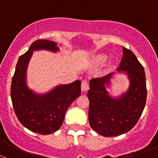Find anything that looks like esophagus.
Returning <instances> with one entry per match:
<instances>
[{
	"label": "esophagus",
	"instance_id": "obj_1",
	"mask_svg": "<svg viewBox=\"0 0 158 158\" xmlns=\"http://www.w3.org/2000/svg\"><path fill=\"white\" fill-rule=\"evenodd\" d=\"M81 89H82V92H86L89 90V83L86 80H83L82 82V85H81Z\"/></svg>",
	"mask_w": 158,
	"mask_h": 158
}]
</instances>
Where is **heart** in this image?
<instances>
[{"mask_svg": "<svg viewBox=\"0 0 158 158\" xmlns=\"http://www.w3.org/2000/svg\"><path fill=\"white\" fill-rule=\"evenodd\" d=\"M107 59H108V56L106 55V54H104V53L98 54V55L95 56L93 58V60H92V66L94 68L98 67V66L102 65L103 63L107 60Z\"/></svg>", "mask_w": 158, "mask_h": 158, "instance_id": "obj_1", "label": "heart"}]
</instances>
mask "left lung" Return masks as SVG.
I'll return each mask as SVG.
<instances>
[{"label":"left lung","instance_id":"obj_1","mask_svg":"<svg viewBox=\"0 0 158 158\" xmlns=\"http://www.w3.org/2000/svg\"><path fill=\"white\" fill-rule=\"evenodd\" d=\"M123 56L117 73L127 75L129 87L120 97H112L107 89L114 74L89 82V121L94 131L104 137H114L126 133L138 122L147 98L144 67L136 56L123 47Z\"/></svg>","mask_w":158,"mask_h":158}]
</instances>
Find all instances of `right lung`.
I'll return each mask as SVG.
<instances>
[{
	"label": "right lung",
	"mask_w": 158,
	"mask_h": 158,
	"mask_svg": "<svg viewBox=\"0 0 158 158\" xmlns=\"http://www.w3.org/2000/svg\"><path fill=\"white\" fill-rule=\"evenodd\" d=\"M45 49L58 52L53 41L38 40L20 56L11 82L10 96L13 107L20 123L40 135L56 131L63 125L69 106L81 94V82L59 85L44 94L36 93L27 85V69L33 52Z\"/></svg>",
	"instance_id": "1"
}]
</instances>
